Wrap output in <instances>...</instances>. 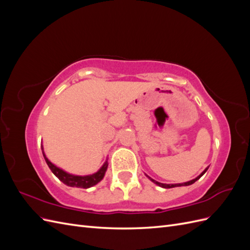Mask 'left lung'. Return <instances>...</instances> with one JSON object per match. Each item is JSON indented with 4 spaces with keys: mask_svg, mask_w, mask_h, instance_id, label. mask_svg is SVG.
I'll return each instance as SVG.
<instances>
[{
    "mask_svg": "<svg viewBox=\"0 0 250 250\" xmlns=\"http://www.w3.org/2000/svg\"><path fill=\"white\" fill-rule=\"evenodd\" d=\"M208 168H207L206 170H204L199 176H197L196 177L195 179H192V180H190V181H187V183H183V184H174V185H167V184H162V183H158V181H156V180H154V179H152L151 177H149L148 175H147V177L151 180V181H153V183L155 184V185H157V186H160V187H162V188H175V187H183V186H190V185H192V184H194L196 180H198L204 173L207 172V170H208Z\"/></svg>",
    "mask_w": 250,
    "mask_h": 250,
    "instance_id": "8db88e82",
    "label": "left lung"
}]
</instances>
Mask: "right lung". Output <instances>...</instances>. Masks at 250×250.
<instances>
[{"mask_svg": "<svg viewBox=\"0 0 250 250\" xmlns=\"http://www.w3.org/2000/svg\"><path fill=\"white\" fill-rule=\"evenodd\" d=\"M42 155L44 157V161H46L47 165L49 166V168L51 169V171L53 172V174L62 183L69 187H76V188H87L93 187L95 185H97L98 183L103 179L105 172L107 170L108 167V163L107 161L104 163V165L99 169V171H97L96 173L92 174V175H85V176H79V175H73V174L67 173L65 171H63L62 169L58 168L57 166H55L54 164H52L44 154L43 152V148L42 146Z\"/></svg>", "mask_w": 250, "mask_h": 250, "instance_id": "1", "label": "right lung"}]
</instances>
